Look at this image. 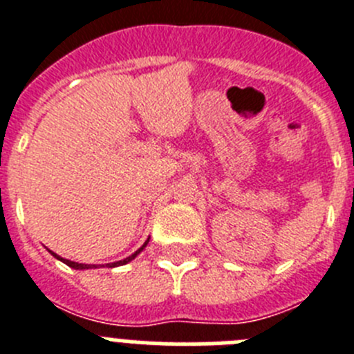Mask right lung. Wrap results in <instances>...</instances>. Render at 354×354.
Segmentation results:
<instances>
[{
    "instance_id": "add662e5",
    "label": "right lung",
    "mask_w": 354,
    "mask_h": 354,
    "mask_svg": "<svg viewBox=\"0 0 354 354\" xmlns=\"http://www.w3.org/2000/svg\"><path fill=\"white\" fill-rule=\"evenodd\" d=\"M149 239H150V237H149ZM149 239H147L145 243H143V246H142V248H138V250H136V252H134L133 255H129V257H126V259H124V261L111 262V264H108L109 268H117V266H124V264H127V262H131V261H133V259L136 257V255H138V253L142 252L143 248H145V246H147V243H149ZM49 252H51V250H49ZM51 255H53V257H55V259H58V261H62V262H64V264H67L68 268H72V270H93V268H97L95 264H80V262L68 261V259H64V257H60V255H56L55 252H51Z\"/></svg>"
}]
</instances>
